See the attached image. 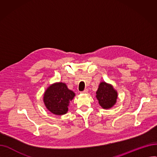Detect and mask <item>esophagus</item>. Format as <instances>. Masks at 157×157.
Returning <instances> with one entry per match:
<instances>
[{
    "mask_svg": "<svg viewBox=\"0 0 157 157\" xmlns=\"http://www.w3.org/2000/svg\"><path fill=\"white\" fill-rule=\"evenodd\" d=\"M87 92H88V90H87V89H85V90H83V91L81 92L80 93H81V94H86V93H87Z\"/></svg>",
    "mask_w": 157,
    "mask_h": 157,
    "instance_id": "esophagus-1",
    "label": "esophagus"
}]
</instances>
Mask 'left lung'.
Segmentation results:
<instances>
[{"mask_svg":"<svg viewBox=\"0 0 157 157\" xmlns=\"http://www.w3.org/2000/svg\"><path fill=\"white\" fill-rule=\"evenodd\" d=\"M96 97L98 104L104 109H109L116 104L118 93L113 86L105 82H101L97 91Z\"/></svg>","mask_w":157,"mask_h":157,"instance_id":"8db88e82","label":"left lung"}]
</instances>
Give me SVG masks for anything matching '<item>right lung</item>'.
Instances as JSON below:
<instances>
[{
  "label": "right lung",
  "instance_id": "obj_1",
  "mask_svg": "<svg viewBox=\"0 0 157 157\" xmlns=\"http://www.w3.org/2000/svg\"><path fill=\"white\" fill-rule=\"evenodd\" d=\"M75 94L64 83H55L45 91L43 101L48 111L54 114L63 115L67 113L70 102Z\"/></svg>",
  "mask_w": 157,
  "mask_h": 157
}]
</instances>
